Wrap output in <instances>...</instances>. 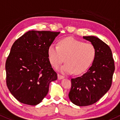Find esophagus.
I'll list each match as a JSON object with an SVG mask.
<instances>
[{
	"label": "esophagus",
	"instance_id": "1",
	"mask_svg": "<svg viewBox=\"0 0 120 120\" xmlns=\"http://www.w3.org/2000/svg\"><path fill=\"white\" fill-rule=\"evenodd\" d=\"M64 78V76L60 75V74H58V79H63V78Z\"/></svg>",
	"mask_w": 120,
	"mask_h": 120
}]
</instances>
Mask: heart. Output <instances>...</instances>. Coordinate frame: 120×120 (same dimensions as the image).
I'll return each instance as SVG.
<instances>
[{
    "label": "heart",
    "instance_id": "1",
    "mask_svg": "<svg viewBox=\"0 0 120 120\" xmlns=\"http://www.w3.org/2000/svg\"><path fill=\"white\" fill-rule=\"evenodd\" d=\"M49 60L57 68L65 60L66 64L59 69L64 74H80L89 68L95 58L96 48L91 43H85L73 38L60 41L57 45H50L47 50Z\"/></svg>",
    "mask_w": 120,
    "mask_h": 120
}]
</instances>
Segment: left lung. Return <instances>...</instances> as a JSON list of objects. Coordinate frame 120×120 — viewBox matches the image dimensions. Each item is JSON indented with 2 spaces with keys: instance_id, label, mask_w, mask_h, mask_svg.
Returning <instances> with one entry per match:
<instances>
[{
  "instance_id": "1",
  "label": "left lung",
  "mask_w": 120,
  "mask_h": 120,
  "mask_svg": "<svg viewBox=\"0 0 120 120\" xmlns=\"http://www.w3.org/2000/svg\"><path fill=\"white\" fill-rule=\"evenodd\" d=\"M83 38L94 46L96 54L92 65L85 74L71 79L69 99L79 106L92 105L106 93L112 85L115 69L111 49L108 45L94 36Z\"/></svg>"
}]
</instances>
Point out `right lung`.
<instances>
[{
  "mask_svg": "<svg viewBox=\"0 0 120 120\" xmlns=\"http://www.w3.org/2000/svg\"><path fill=\"white\" fill-rule=\"evenodd\" d=\"M60 33L29 31L12 45L6 62V83L20 102L38 105L48 93L50 82L57 79L47 50Z\"/></svg>",
  "mask_w": 120,
  "mask_h": 120,
  "instance_id": "add662e5",
  "label": "right lung"
}]
</instances>
